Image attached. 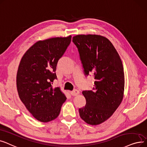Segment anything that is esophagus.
Instances as JSON below:
<instances>
[{
    "mask_svg": "<svg viewBox=\"0 0 147 147\" xmlns=\"http://www.w3.org/2000/svg\"><path fill=\"white\" fill-rule=\"evenodd\" d=\"M79 93H80L79 90H76V89H74V90L72 91V92H71V94L72 96H76V95H78Z\"/></svg>",
    "mask_w": 147,
    "mask_h": 147,
    "instance_id": "34e87169",
    "label": "esophagus"
}]
</instances>
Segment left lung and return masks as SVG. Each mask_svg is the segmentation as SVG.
I'll return each mask as SVG.
<instances>
[{"label": "left lung", "mask_w": 147, "mask_h": 147, "mask_svg": "<svg viewBox=\"0 0 147 147\" xmlns=\"http://www.w3.org/2000/svg\"><path fill=\"white\" fill-rule=\"evenodd\" d=\"M72 42L77 47L86 76L95 80L92 90H84L85 107L80 115L88 124L107 120L120 105L124 93V73L119 54L107 38L96 34H79Z\"/></svg>", "instance_id": "left-lung-1"}]
</instances>
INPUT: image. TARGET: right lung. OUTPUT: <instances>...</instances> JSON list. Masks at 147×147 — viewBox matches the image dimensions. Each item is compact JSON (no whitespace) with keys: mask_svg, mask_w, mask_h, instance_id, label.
<instances>
[{"mask_svg":"<svg viewBox=\"0 0 147 147\" xmlns=\"http://www.w3.org/2000/svg\"><path fill=\"white\" fill-rule=\"evenodd\" d=\"M71 36L39 40L24 55L18 66L17 87L20 98L30 113L40 122L56 118L66 97L59 87H53L57 79L59 60L71 42Z\"/></svg>","mask_w":147,"mask_h":147,"instance_id":"1","label":"right lung"}]
</instances>
